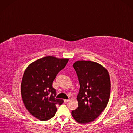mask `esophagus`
Listing matches in <instances>:
<instances>
[{"label": "esophagus", "instance_id": "1", "mask_svg": "<svg viewBox=\"0 0 133 133\" xmlns=\"http://www.w3.org/2000/svg\"><path fill=\"white\" fill-rule=\"evenodd\" d=\"M69 99H64V103H67V102H69Z\"/></svg>", "mask_w": 133, "mask_h": 133}]
</instances>
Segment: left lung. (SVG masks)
Wrapping results in <instances>:
<instances>
[{"instance_id":"8db88e82","label":"left lung","mask_w":133,"mask_h":133,"mask_svg":"<svg viewBox=\"0 0 133 133\" xmlns=\"http://www.w3.org/2000/svg\"><path fill=\"white\" fill-rule=\"evenodd\" d=\"M80 84L77 96L78 107L72 110L74 119L79 123L94 121L106 108L110 95V79L102 65L90 61L73 64Z\"/></svg>"}]
</instances>
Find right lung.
Instances as JSON below:
<instances>
[{"instance_id":"right-lung-1","label":"right lung","mask_w":133,"mask_h":133,"mask_svg":"<svg viewBox=\"0 0 133 133\" xmlns=\"http://www.w3.org/2000/svg\"><path fill=\"white\" fill-rule=\"evenodd\" d=\"M69 59L48 56L31 63L25 70L21 83V94L30 113L42 121L52 118L57 111L56 106L64 102L56 99L53 81L66 66Z\"/></svg>"}]
</instances>
